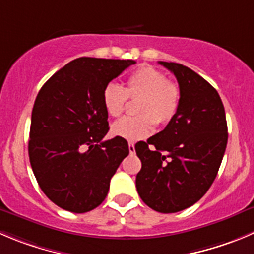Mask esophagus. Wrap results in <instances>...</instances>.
I'll return each mask as SVG.
<instances>
[{
    "label": "esophagus",
    "instance_id": "1",
    "mask_svg": "<svg viewBox=\"0 0 254 254\" xmlns=\"http://www.w3.org/2000/svg\"><path fill=\"white\" fill-rule=\"evenodd\" d=\"M128 149H129V152H131V153H134V151H136V149H134V143L129 142V143H128Z\"/></svg>",
    "mask_w": 254,
    "mask_h": 254
}]
</instances>
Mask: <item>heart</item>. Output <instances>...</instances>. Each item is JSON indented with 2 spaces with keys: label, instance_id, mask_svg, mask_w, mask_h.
<instances>
[{
  "label": "heart",
  "instance_id": "heart-1",
  "mask_svg": "<svg viewBox=\"0 0 254 254\" xmlns=\"http://www.w3.org/2000/svg\"><path fill=\"white\" fill-rule=\"evenodd\" d=\"M127 98L137 100L136 117H125L112 125L116 137L138 141L152 132L154 125H166L177 113L181 102V88L177 82L166 78L159 69L142 64L126 78L125 87L108 83L102 93L106 112L111 117H120L126 108Z\"/></svg>",
  "mask_w": 254,
  "mask_h": 254
}]
</instances>
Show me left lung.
Wrapping results in <instances>:
<instances>
[{
	"label": "left lung",
	"instance_id": "obj_1",
	"mask_svg": "<svg viewBox=\"0 0 254 254\" xmlns=\"http://www.w3.org/2000/svg\"><path fill=\"white\" fill-rule=\"evenodd\" d=\"M177 78L181 102L163 131L136 144L142 168L136 187L142 201L161 213L193 206L213 183L228 133L216 88L183 64L159 61Z\"/></svg>",
	"mask_w": 254,
	"mask_h": 254
}]
</instances>
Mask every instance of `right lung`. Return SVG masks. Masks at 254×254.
Here are the masks:
<instances>
[{"label":"right lung","instance_id":"right-lung-1","mask_svg":"<svg viewBox=\"0 0 254 254\" xmlns=\"http://www.w3.org/2000/svg\"><path fill=\"white\" fill-rule=\"evenodd\" d=\"M132 60L81 57L62 67L40 89L31 117L28 156L41 190L73 213L105 201L112 176L128 156V143L107 134L105 87Z\"/></svg>","mask_w":254,"mask_h":254}]
</instances>
